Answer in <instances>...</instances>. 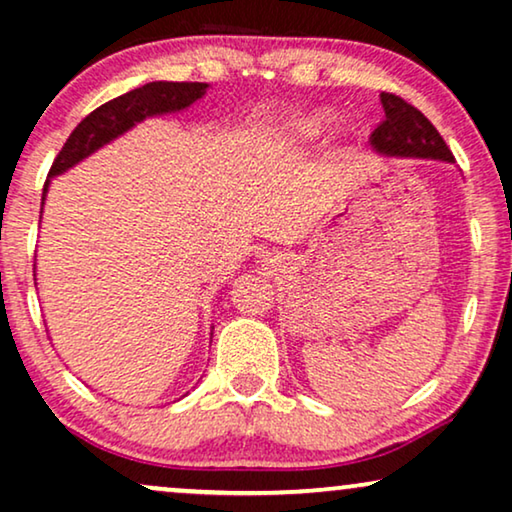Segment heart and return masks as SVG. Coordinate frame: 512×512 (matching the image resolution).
Masks as SVG:
<instances>
[{"label": "heart", "instance_id": "obj_1", "mask_svg": "<svg viewBox=\"0 0 512 512\" xmlns=\"http://www.w3.org/2000/svg\"><path fill=\"white\" fill-rule=\"evenodd\" d=\"M331 125H334V115H331L325 109L301 115L299 120H294V125L290 129L292 143H304V141L320 139L322 134L329 132Z\"/></svg>", "mask_w": 512, "mask_h": 512}]
</instances>
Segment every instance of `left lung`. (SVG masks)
Returning a JSON list of instances; mask_svg holds the SVG:
<instances>
[{
  "mask_svg": "<svg viewBox=\"0 0 512 512\" xmlns=\"http://www.w3.org/2000/svg\"><path fill=\"white\" fill-rule=\"evenodd\" d=\"M385 120L371 134V148L385 157H417V160L455 162L438 129L424 118L415 106L401 97L383 92L380 95Z\"/></svg>",
  "mask_w": 512,
  "mask_h": 512,
  "instance_id": "8db88e82",
  "label": "left lung"
}]
</instances>
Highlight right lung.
Segmentation results:
<instances>
[{
  "label": "right lung",
  "instance_id": "right-lung-1",
  "mask_svg": "<svg viewBox=\"0 0 512 512\" xmlns=\"http://www.w3.org/2000/svg\"><path fill=\"white\" fill-rule=\"evenodd\" d=\"M208 83H171V81H153L143 88L129 90L127 95H120L92 111L88 118L78 122V127L64 143L60 155L55 157L53 167L48 171V181L43 185L41 213L46 204V194L50 178L62 176L64 171L76 167L85 157L97 153L106 143H111L129 129L139 125L146 118L157 115L181 113L206 95ZM37 276V273H34Z\"/></svg>",
  "mask_w": 512,
  "mask_h": 512
}]
</instances>
